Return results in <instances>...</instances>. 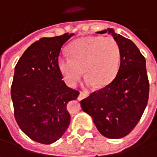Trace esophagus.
Masks as SVG:
<instances>
[{"mask_svg":"<svg viewBox=\"0 0 157 157\" xmlns=\"http://www.w3.org/2000/svg\"><path fill=\"white\" fill-rule=\"evenodd\" d=\"M89 96V94L88 93H84V92H80V94H79L78 95V99L79 101L82 100V99H84V98H87Z\"/></svg>","mask_w":157,"mask_h":157,"instance_id":"esophagus-1","label":"esophagus"}]
</instances>
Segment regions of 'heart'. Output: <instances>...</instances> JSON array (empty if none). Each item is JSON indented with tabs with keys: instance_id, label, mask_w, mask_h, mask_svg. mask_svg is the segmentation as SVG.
Returning a JSON list of instances; mask_svg holds the SVG:
<instances>
[{
	"instance_id": "heart-1",
	"label": "heart",
	"mask_w": 157,
	"mask_h": 157,
	"mask_svg": "<svg viewBox=\"0 0 157 157\" xmlns=\"http://www.w3.org/2000/svg\"><path fill=\"white\" fill-rule=\"evenodd\" d=\"M70 57L61 56L58 66L65 82L74 87L83 75L89 86L105 87L116 77L119 69L121 50L111 36H86L68 47Z\"/></svg>"
}]
</instances>
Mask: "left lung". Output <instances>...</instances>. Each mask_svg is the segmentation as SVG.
I'll return each mask as SVG.
<instances>
[{
	"instance_id": "8db88e82",
	"label": "left lung",
	"mask_w": 157,
	"mask_h": 157,
	"mask_svg": "<svg viewBox=\"0 0 157 157\" xmlns=\"http://www.w3.org/2000/svg\"><path fill=\"white\" fill-rule=\"evenodd\" d=\"M107 32L119 44L120 67L110 83L83 99L81 107L103 136L119 139L128 135L140 121L149 100V83L145 58L136 44L113 29L97 34Z\"/></svg>"
}]
</instances>
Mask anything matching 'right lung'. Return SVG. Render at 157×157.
Instances as JSON below:
<instances>
[{
  "instance_id": "obj_1",
  "label": "right lung",
  "mask_w": 157,
  "mask_h": 157,
  "mask_svg": "<svg viewBox=\"0 0 157 157\" xmlns=\"http://www.w3.org/2000/svg\"><path fill=\"white\" fill-rule=\"evenodd\" d=\"M74 34L43 37L31 44L19 59L11 86L15 121L33 141L56 142L70 122L68 101L79 92L62 81L58 58L62 47Z\"/></svg>"
}]
</instances>
